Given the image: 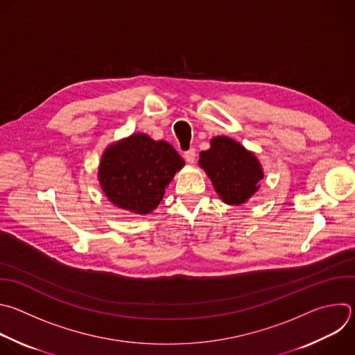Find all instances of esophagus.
<instances>
[{
	"instance_id": "34e87169",
	"label": "esophagus",
	"mask_w": 355,
	"mask_h": 355,
	"mask_svg": "<svg viewBox=\"0 0 355 355\" xmlns=\"http://www.w3.org/2000/svg\"><path fill=\"white\" fill-rule=\"evenodd\" d=\"M184 159L187 160V163L192 164L195 162V159H196V150L193 148H191L189 150L184 152Z\"/></svg>"
}]
</instances>
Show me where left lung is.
Segmentation results:
<instances>
[{"instance_id": "1", "label": "left lung", "mask_w": 355, "mask_h": 355, "mask_svg": "<svg viewBox=\"0 0 355 355\" xmlns=\"http://www.w3.org/2000/svg\"><path fill=\"white\" fill-rule=\"evenodd\" d=\"M198 164L210 178L218 198L230 206L247 203L259 191L265 177L255 153L224 135L210 139V148L199 153Z\"/></svg>"}]
</instances>
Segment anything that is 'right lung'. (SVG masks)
<instances>
[{
  "instance_id": "right-lung-1",
  "label": "right lung",
  "mask_w": 355,
  "mask_h": 355,
  "mask_svg": "<svg viewBox=\"0 0 355 355\" xmlns=\"http://www.w3.org/2000/svg\"><path fill=\"white\" fill-rule=\"evenodd\" d=\"M185 162L166 141L138 132L110 144L101 155L97 178L107 199L135 214H149Z\"/></svg>"
}]
</instances>
